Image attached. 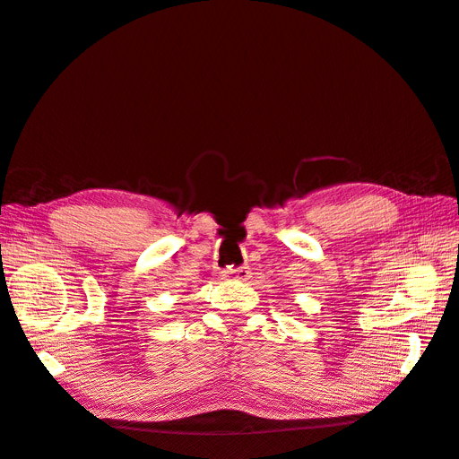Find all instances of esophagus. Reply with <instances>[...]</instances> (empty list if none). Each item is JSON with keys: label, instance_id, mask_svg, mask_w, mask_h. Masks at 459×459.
I'll return each mask as SVG.
<instances>
[{"label": "esophagus", "instance_id": "34e87169", "mask_svg": "<svg viewBox=\"0 0 459 459\" xmlns=\"http://www.w3.org/2000/svg\"><path fill=\"white\" fill-rule=\"evenodd\" d=\"M226 277V280H233V281H247L248 277H251V270H248L247 266H241V268H228L224 270V273H221Z\"/></svg>", "mask_w": 459, "mask_h": 459}]
</instances>
